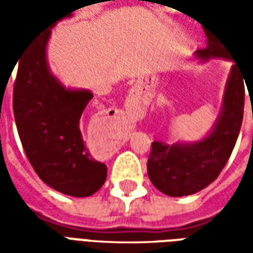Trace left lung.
I'll list each match as a JSON object with an SVG mask.
<instances>
[{
  "mask_svg": "<svg viewBox=\"0 0 253 253\" xmlns=\"http://www.w3.org/2000/svg\"><path fill=\"white\" fill-rule=\"evenodd\" d=\"M209 44L196 51L201 58H229L228 50L207 31ZM244 73L233 65L229 77L223 108L211 134L192 145H167L153 141L148 159L149 179L163 194L184 196L203 190L215 180L228 163L239 137L244 116ZM250 89V86H247ZM250 93V90H248ZM251 94V93H250ZM251 97V96H250Z\"/></svg>",
  "mask_w": 253,
  "mask_h": 253,
  "instance_id": "left-lung-1",
  "label": "left lung"
}]
</instances>
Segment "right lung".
<instances>
[{
	"label": "right lung",
	"mask_w": 253,
	"mask_h": 253,
	"mask_svg": "<svg viewBox=\"0 0 253 253\" xmlns=\"http://www.w3.org/2000/svg\"><path fill=\"white\" fill-rule=\"evenodd\" d=\"M50 32L34 39L20 57L13 85L14 121L28 161L42 180L65 195L90 196L107 179V165L90 156L80 130L81 115L93 94L65 89L50 74Z\"/></svg>",
	"instance_id": "add662e5"
}]
</instances>
